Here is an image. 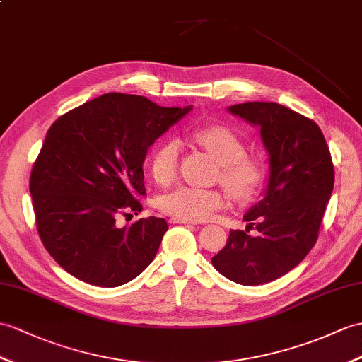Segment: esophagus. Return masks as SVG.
<instances>
[{
  "label": "esophagus",
  "mask_w": 362,
  "mask_h": 362,
  "mask_svg": "<svg viewBox=\"0 0 362 362\" xmlns=\"http://www.w3.org/2000/svg\"><path fill=\"white\" fill-rule=\"evenodd\" d=\"M170 222H171V223H185V225H197V222L187 221V219H180V217H171Z\"/></svg>",
  "instance_id": "esophagus-1"
}]
</instances>
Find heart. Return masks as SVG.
Listing matches in <instances>:
<instances>
[{"mask_svg": "<svg viewBox=\"0 0 362 362\" xmlns=\"http://www.w3.org/2000/svg\"><path fill=\"white\" fill-rule=\"evenodd\" d=\"M202 148L221 165L219 179L234 199H248L264 179V165L256 157L245 156V143L226 126H205L194 132ZM180 141L170 139L158 146L151 158V174L160 185H170L177 174ZM226 197L219 189L180 187L158 202L165 214L187 221H205L223 208Z\"/></svg>", "mask_w": 362, "mask_h": 362, "instance_id": "heart-1", "label": "heart"}]
</instances>
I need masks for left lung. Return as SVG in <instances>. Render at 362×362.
<instances>
[{
  "label": "left lung",
  "instance_id": "1",
  "mask_svg": "<svg viewBox=\"0 0 362 362\" xmlns=\"http://www.w3.org/2000/svg\"><path fill=\"white\" fill-rule=\"evenodd\" d=\"M226 111L260 129L268 179L243 216L256 236L231 230L211 262L226 279L262 285L287 274L313 248L334 185L332 156L319 126L287 106L248 102Z\"/></svg>",
  "mask_w": 362,
  "mask_h": 362
}]
</instances>
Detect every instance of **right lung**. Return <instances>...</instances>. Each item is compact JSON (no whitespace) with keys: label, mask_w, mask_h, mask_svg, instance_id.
I'll list each match as a JSON object with an SVG mask.
<instances>
[{"label":"right lung","mask_w":362,"mask_h":362,"mask_svg":"<svg viewBox=\"0 0 362 362\" xmlns=\"http://www.w3.org/2000/svg\"><path fill=\"white\" fill-rule=\"evenodd\" d=\"M191 109L111 92L50 126L29 189L40 238L67 273L112 288L153 262L166 221L151 216L119 226L115 219L141 211L148 149Z\"/></svg>","instance_id":"1"}]
</instances>
